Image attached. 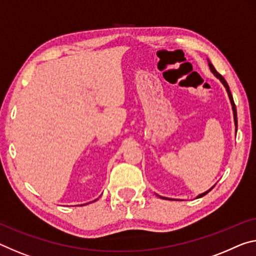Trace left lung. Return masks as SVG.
Listing matches in <instances>:
<instances>
[{
  "label": "left lung",
  "mask_w": 256,
  "mask_h": 256,
  "mask_svg": "<svg viewBox=\"0 0 256 256\" xmlns=\"http://www.w3.org/2000/svg\"><path fill=\"white\" fill-rule=\"evenodd\" d=\"M208 66H210V72H213L214 74V76H216L218 80H221V83L224 85V88H226V92H228V96H229V99H230V102H231V106H232V112H234V125H236V132H237V110H236V104H234V98H232V94H231V92H230V88H229V85H228V83L226 82V80L223 78V76L221 75V74H218V72L216 70V68H214V66L212 64H210V62H208ZM214 188V186H212V188H210V190H208V192H202V194H198L197 196V198H200V197H202V196H205L206 194H208L210 190H212ZM160 198H164V200H168V198H165V197H160Z\"/></svg>",
  "instance_id": "left-lung-1"
}]
</instances>
